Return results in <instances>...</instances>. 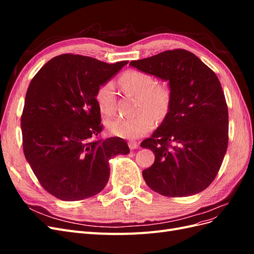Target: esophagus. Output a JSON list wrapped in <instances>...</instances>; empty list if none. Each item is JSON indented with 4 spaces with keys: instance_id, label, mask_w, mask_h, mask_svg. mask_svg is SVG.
Segmentation results:
<instances>
[{
    "instance_id": "1",
    "label": "esophagus",
    "mask_w": 254,
    "mask_h": 254,
    "mask_svg": "<svg viewBox=\"0 0 254 254\" xmlns=\"http://www.w3.org/2000/svg\"><path fill=\"white\" fill-rule=\"evenodd\" d=\"M128 146H129L130 149L133 150V149H136L137 147H139V143L135 142V141H129Z\"/></svg>"
}]
</instances>
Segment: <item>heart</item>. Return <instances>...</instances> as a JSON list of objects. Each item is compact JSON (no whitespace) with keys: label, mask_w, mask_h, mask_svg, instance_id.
Segmentation results:
<instances>
[{"label":"heart","mask_w":254,"mask_h":254,"mask_svg":"<svg viewBox=\"0 0 254 254\" xmlns=\"http://www.w3.org/2000/svg\"><path fill=\"white\" fill-rule=\"evenodd\" d=\"M119 83L125 93L137 97L135 111L140 113L132 118L110 119L106 122V128L115 136L134 140L150 131L155 126V117H165L170 109L172 93L166 84H157L153 76L137 70L125 72ZM95 101L103 113H113L117 102L113 83L106 82L99 86Z\"/></svg>","instance_id":"b5f03b06"}]
</instances>
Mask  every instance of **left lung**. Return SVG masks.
Instances as JSON below:
<instances>
[{"label": "left lung", "instance_id": "8db88e82", "mask_svg": "<svg viewBox=\"0 0 254 254\" xmlns=\"http://www.w3.org/2000/svg\"><path fill=\"white\" fill-rule=\"evenodd\" d=\"M129 65L167 81L172 93L163 122L141 143L155 153V162L143 171L145 182L167 197L200 193L216 177L228 147V107L216 74L186 50Z\"/></svg>", "mask_w": 254, "mask_h": 254}]
</instances>
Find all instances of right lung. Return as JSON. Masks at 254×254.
Segmentation results:
<instances>
[{
	"mask_svg": "<svg viewBox=\"0 0 254 254\" xmlns=\"http://www.w3.org/2000/svg\"><path fill=\"white\" fill-rule=\"evenodd\" d=\"M127 64L64 54L45 64L29 83L21 118L23 150L44 190L61 200L98 194L109 180V160L129 153L121 137L98 136L103 127L95 101L98 87Z\"/></svg>",
	"mask_w": 254,
	"mask_h": 254,
	"instance_id": "add662e5",
	"label": "right lung"
}]
</instances>
